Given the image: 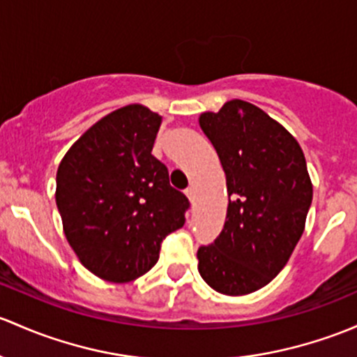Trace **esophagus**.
<instances>
[{
  "label": "esophagus",
  "mask_w": 357,
  "mask_h": 357,
  "mask_svg": "<svg viewBox=\"0 0 357 357\" xmlns=\"http://www.w3.org/2000/svg\"><path fill=\"white\" fill-rule=\"evenodd\" d=\"M186 193V197H188V200H190V204L193 205V202H195V190L193 188H188L185 191Z\"/></svg>",
  "instance_id": "esophagus-1"
}]
</instances>
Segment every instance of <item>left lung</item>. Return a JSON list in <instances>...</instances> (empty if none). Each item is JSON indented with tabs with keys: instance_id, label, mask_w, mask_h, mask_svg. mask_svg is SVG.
Segmentation results:
<instances>
[{
	"instance_id": "8db88e82",
	"label": "left lung",
	"mask_w": 357,
	"mask_h": 357,
	"mask_svg": "<svg viewBox=\"0 0 357 357\" xmlns=\"http://www.w3.org/2000/svg\"><path fill=\"white\" fill-rule=\"evenodd\" d=\"M227 185L222 232L198 248V272L213 291L245 296L267 286L305 231L313 185L298 140L265 111L241 99L204 112Z\"/></svg>"
}]
</instances>
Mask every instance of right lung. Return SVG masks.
I'll return each instance as SVG.
<instances>
[{
	"instance_id": "right-lung-1",
	"label": "right lung",
	"mask_w": 357,
	"mask_h": 357,
	"mask_svg": "<svg viewBox=\"0 0 357 357\" xmlns=\"http://www.w3.org/2000/svg\"><path fill=\"white\" fill-rule=\"evenodd\" d=\"M160 118L142 104L104 116L65 153L56 205L71 250L93 275L125 284L159 260L190 202L152 155Z\"/></svg>"
}]
</instances>
